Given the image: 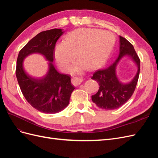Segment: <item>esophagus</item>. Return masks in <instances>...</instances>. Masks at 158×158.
<instances>
[{"instance_id": "1", "label": "esophagus", "mask_w": 158, "mask_h": 158, "mask_svg": "<svg viewBox=\"0 0 158 158\" xmlns=\"http://www.w3.org/2000/svg\"><path fill=\"white\" fill-rule=\"evenodd\" d=\"M72 80H73V84L75 85H80L81 83L82 82V81H83V80L82 78H79V77H73V79H72Z\"/></svg>"}]
</instances>
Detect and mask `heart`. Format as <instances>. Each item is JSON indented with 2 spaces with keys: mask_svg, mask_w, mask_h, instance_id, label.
<instances>
[{
  "mask_svg": "<svg viewBox=\"0 0 158 158\" xmlns=\"http://www.w3.org/2000/svg\"><path fill=\"white\" fill-rule=\"evenodd\" d=\"M114 45L111 33L89 28L76 30L66 36V40L57 44L55 57L63 70L69 69L76 59H79L71 67L73 73H81L87 67L96 69L109 57Z\"/></svg>",
  "mask_w": 158,
  "mask_h": 158,
  "instance_id": "1",
  "label": "heart"
}]
</instances>
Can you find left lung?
<instances>
[{
    "instance_id": "1",
    "label": "left lung",
    "mask_w": 158,
    "mask_h": 158,
    "mask_svg": "<svg viewBox=\"0 0 158 158\" xmlns=\"http://www.w3.org/2000/svg\"><path fill=\"white\" fill-rule=\"evenodd\" d=\"M119 44V54L116 60L108 68L95 71L92 76V79L97 81L99 86L98 92L92 96V102L98 107L106 110L115 109L125 104L135 92L139 77L140 60L133 45L121 36ZM126 55L135 62L138 70L130 83L123 84L117 78L116 68L119 61Z\"/></svg>"
}]
</instances>
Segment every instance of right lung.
Returning a JSON list of instances; mask_svg holds the SVG:
<instances>
[{"instance_id":"obj_1","label":"right lung","mask_w":158,"mask_h":158,"mask_svg":"<svg viewBox=\"0 0 158 158\" xmlns=\"http://www.w3.org/2000/svg\"><path fill=\"white\" fill-rule=\"evenodd\" d=\"M62 29H52L38 33L19 52L16 75L22 92L31 106L42 113H56L68 106L74 89L70 76L60 74L52 64L56 41L63 35ZM33 53L44 56L49 61V70L44 78L35 79L24 70L23 61Z\"/></svg>"}]
</instances>
